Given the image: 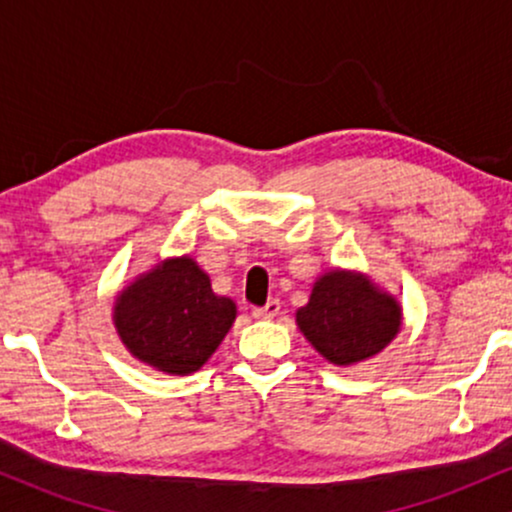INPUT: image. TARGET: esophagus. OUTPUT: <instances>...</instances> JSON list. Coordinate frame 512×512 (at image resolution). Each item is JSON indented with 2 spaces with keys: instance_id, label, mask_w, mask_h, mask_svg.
Returning <instances> with one entry per match:
<instances>
[{
  "instance_id": "obj_1",
  "label": "esophagus",
  "mask_w": 512,
  "mask_h": 512,
  "mask_svg": "<svg viewBox=\"0 0 512 512\" xmlns=\"http://www.w3.org/2000/svg\"><path fill=\"white\" fill-rule=\"evenodd\" d=\"M279 310V301H269L267 305H262V308H252V317H255V320H272V317L279 315Z\"/></svg>"
}]
</instances>
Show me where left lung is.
Returning a JSON list of instances; mask_svg holds the SVG:
<instances>
[{
  "label": "left lung",
  "instance_id": "obj_1",
  "mask_svg": "<svg viewBox=\"0 0 512 512\" xmlns=\"http://www.w3.org/2000/svg\"><path fill=\"white\" fill-rule=\"evenodd\" d=\"M296 322L334 366H351L383 351L402 325V310L361 274L330 272L313 286Z\"/></svg>",
  "mask_w": 512,
  "mask_h": 512
}]
</instances>
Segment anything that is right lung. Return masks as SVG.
Returning <instances> with one entry per match:
<instances>
[{
    "instance_id": "add662e5",
    "label": "right lung",
    "mask_w": 512,
    "mask_h": 512,
    "mask_svg": "<svg viewBox=\"0 0 512 512\" xmlns=\"http://www.w3.org/2000/svg\"><path fill=\"white\" fill-rule=\"evenodd\" d=\"M236 320V303L211 291L190 257L166 260L117 296L115 327L139 361L163 373H195Z\"/></svg>"
}]
</instances>
